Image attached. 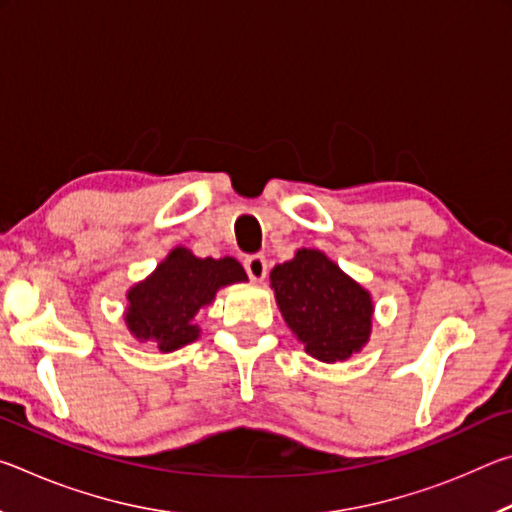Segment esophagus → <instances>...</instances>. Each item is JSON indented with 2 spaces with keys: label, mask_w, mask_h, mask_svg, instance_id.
<instances>
[{
  "label": "esophagus",
  "mask_w": 512,
  "mask_h": 512,
  "mask_svg": "<svg viewBox=\"0 0 512 512\" xmlns=\"http://www.w3.org/2000/svg\"><path fill=\"white\" fill-rule=\"evenodd\" d=\"M244 268H246V273H248L250 280L262 282L264 277H266V273H268L266 257L264 255H250V257L244 259Z\"/></svg>",
  "instance_id": "obj_1"
}]
</instances>
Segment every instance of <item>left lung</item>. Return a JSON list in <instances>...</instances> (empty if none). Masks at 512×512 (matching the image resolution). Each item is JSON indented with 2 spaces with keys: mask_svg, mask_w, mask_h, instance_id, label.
Instances as JSON below:
<instances>
[{
  "mask_svg": "<svg viewBox=\"0 0 512 512\" xmlns=\"http://www.w3.org/2000/svg\"><path fill=\"white\" fill-rule=\"evenodd\" d=\"M271 287L291 332L314 359L345 361L368 343L375 309L370 293L320 250L302 248L277 264Z\"/></svg>",
  "mask_w": 512,
  "mask_h": 512,
  "instance_id": "obj_1",
  "label": "left lung"
}]
</instances>
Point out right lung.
Wrapping results in <instances>:
<instances>
[{"label": "right lung", "mask_w": 512, "mask_h": 512, "mask_svg": "<svg viewBox=\"0 0 512 512\" xmlns=\"http://www.w3.org/2000/svg\"><path fill=\"white\" fill-rule=\"evenodd\" d=\"M246 280L244 266L235 257L201 259L178 246L128 291L126 325L137 341H153L160 352H173L198 339L201 329L192 320L212 305L216 291Z\"/></svg>", "instance_id": "right-lung-1"}]
</instances>
